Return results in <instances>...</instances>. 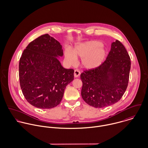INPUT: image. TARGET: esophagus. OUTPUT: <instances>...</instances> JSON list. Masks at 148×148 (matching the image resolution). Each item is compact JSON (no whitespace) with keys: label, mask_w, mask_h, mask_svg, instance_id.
Returning <instances> with one entry per match:
<instances>
[{"label":"esophagus","mask_w":148,"mask_h":148,"mask_svg":"<svg viewBox=\"0 0 148 148\" xmlns=\"http://www.w3.org/2000/svg\"><path fill=\"white\" fill-rule=\"evenodd\" d=\"M80 72L77 69H75L74 72V76L75 77H77L80 76Z\"/></svg>","instance_id":"obj_1"}]
</instances>
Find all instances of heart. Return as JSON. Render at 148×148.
<instances>
[{
	"instance_id": "b5f03b06",
	"label": "heart",
	"mask_w": 148,
	"mask_h": 148,
	"mask_svg": "<svg viewBox=\"0 0 148 148\" xmlns=\"http://www.w3.org/2000/svg\"><path fill=\"white\" fill-rule=\"evenodd\" d=\"M107 49L101 42L90 40L78 44L72 52L66 51L65 58L70 64L75 63L76 58H82V64L86 69H95L100 66L106 59Z\"/></svg>"
}]
</instances>
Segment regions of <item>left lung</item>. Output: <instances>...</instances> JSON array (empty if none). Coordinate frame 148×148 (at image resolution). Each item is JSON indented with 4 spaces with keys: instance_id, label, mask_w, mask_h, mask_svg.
Segmentation results:
<instances>
[{
    "instance_id": "left-lung-1",
    "label": "left lung",
    "mask_w": 148,
    "mask_h": 148,
    "mask_svg": "<svg viewBox=\"0 0 148 148\" xmlns=\"http://www.w3.org/2000/svg\"><path fill=\"white\" fill-rule=\"evenodd\" d=\"M130 65V58L123 44L117 40L112 42L103 64L95 69L85 70L80 75L85 102L97 108L118 102L127 89Z\"/></svg>"
}]
</instances>
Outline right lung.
Masks as SVG:
<instances>
[{"label": "right lung", "instance_id": "1", "mask_svg": "<svg viewBox=\"0 0 148 148\" xmlns=\"http://www.w3.org/2000/svg\"><path fill=\"white\" fill-rule=\"evenodd\" d=\"M60 43L48 34L30 42L19 61V75L23 94L32 106L51 109L58 106L66 85L73 80L74 70L65 69L59 56Z\"/></svg>", "mask_w": 148, "mask_h": 148}]
</instances>
